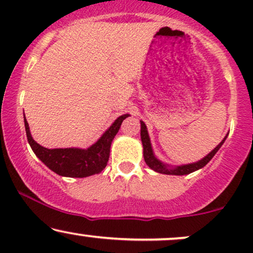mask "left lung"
<instances>
[{"mask_svg": "<svg viewBox=\"0 0 253 253\" xmlns=\"http://www.w3.org/2000/svg\"><path fill=\"white\" fill-rule=\"evenodd\" d=\"M141 124V129H140V136H141V143H143V147H144V159L146 162V164L149 165L152 170L157 171L159 173H165V175H177V176H181V175H188V173L194 172V171L201 169V168L205 167L206 164L210 163V161L213 158L214 155L219 151L220 147L222 146L223 141L226 140L227 136L223 138V140L217 146L211 151V153H208L205 158H202L201 161L196 162V163L193 164H187V165H181V167H176L170 169L167 164H163L161 161L156 158L155 155H153V151H152V146H151V141H150V136L149 133H147V128H146V125H145L143 121H140Z\"/></svg>", "mask_w": 253, "mask_h": 253, "instance_id": "8db88e82", "label": "left lung"}]
</instances>
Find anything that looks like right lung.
<instances>
[{"label":"right lung","instance_id":"obj_1","mask_svg":"<svg viewBox=\"0 0 253 253\" xmlns=\"http://www.w3.org/2000/svg\"><path fill=\"white\" fill-rule=\"evenodd\" d=\"M129 114H124L114 121L102 136L86 150L82 149H46L33 140L27 120H25L28 143L36 156L48 169L65 177H88L101 172L109 159L110 145L120 129L121 124Z\"/></svg>","mask_w":253,"mask_h":253}]
</instances>
